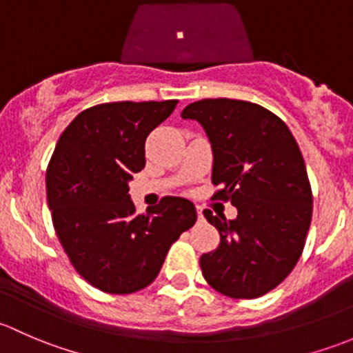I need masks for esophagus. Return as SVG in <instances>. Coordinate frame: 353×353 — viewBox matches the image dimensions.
I'll use <instances>...</instances> for the list:
<instances>
[{
	"label": "esophagus",
	"instance_id": "34e87169",
	"mask_svg": "<svg viewBox=\"0 0 353 353\" xmlns=\"http://www.w3.org/2000/svg\"><path fill=\"white\" fill-rule=\"evenodd\" d=\"M198 219H199V220H205V216H203V212H201V210H199V208H198Z\"/></svg>",
	"mask_w": 353,
	"mask_h": 353
}]
</instances>
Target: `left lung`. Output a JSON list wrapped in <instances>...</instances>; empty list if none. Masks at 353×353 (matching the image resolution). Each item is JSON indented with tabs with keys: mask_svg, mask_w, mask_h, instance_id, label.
Returning <instances> with one entry per match:
<instances>
[{
	"mask_svg": "<svg viewBox=\"0 0 353 353\" xmlns=\"http://www.w3.org/2000/svg\"><path fill=\"white\" fill-rule=\"evenodd\" d=\"M181 116L205 128L213 150V198L230 201L237 219L205 210L220 232L201 254L206 282L232 299H256L287 279L304 249L312 191L299 145L287 124L258 104L203 99Z\"/></svg>",
	"mask_w": 353,
	"mask_h": 353,
	"instance_id": "left-lung-1",
	"label": "left lung"
}]
</instances>
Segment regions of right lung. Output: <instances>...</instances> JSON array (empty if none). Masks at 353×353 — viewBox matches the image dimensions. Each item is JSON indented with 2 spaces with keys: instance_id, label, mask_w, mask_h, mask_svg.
I'll return each mask as SVG.
<instances>
[{
  "instance_id": "add662e5",
  "label": "right lung",
  "mask_w": 353,
  "mask_h": 353,
  "mask_svg": "<svg viewBox=\"0 0 353 353\" xmlns=\"http://www.w3.org/2000/svg\"><path fill=\"white\" fill-rule=\"evenodd\" d=\"M177 101L109 102L81 110L56 143L46 191L56 236L80 276L108 294H133L159 275L167 251L196 222L186 198L138 215L130 199L145 141Z\"/></svg>"
}]
</instances>
